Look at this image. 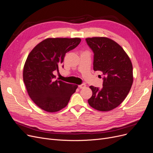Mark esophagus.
<instances>
[{"label":"esophagus","instance_id":"esophagus-1","mask_svg":"<svg viewBox=\"0 0 153 153\" xmlns=\"http://www.w3.org/2000/svg\"><path fill=\"white\" fill-rule=\"evenodd\" d=\"M85 87H86V85H85V84H82V85H78V87L80 88H83Z\"/></svg>","mask_w":153,"mask_h":153}]
</instances>
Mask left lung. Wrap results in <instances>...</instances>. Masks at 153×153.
I'll use <instances>...</instances> for the list:
<instances>
[{"instance_id": "8db88e82", "label": "left lung", "mask_w": 153, "mask_h": 153, "mask_svg": "<svg viewBox=\"0 0 153 153\" xmlns=\"http://www.w3.org/2000/svg\"><path fill=\"white\" fill-rule=\"evenodd\" d=\"M94 53V70L101 71L103 87L90 88L92 96L89 105L99 111H110L118 107L129 94L133 83L131 61L118 43L105 37L85 39Z\"/></svg>"}]
</instances>
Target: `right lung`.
Instances as JSON below:
<instances>
[{
    "mask_svg": "<svg viewBox=\"0 0 153 153\" xmlns=\"http://www.w3.org/2000/svg\"><path fill=\"white\" fill-rule=\"evenodd\" d=\"M81 39L47 38L30 52L24 64L23 80L30 99L48 112L65 108L78 85L54 80L53 71L63 62L65 54L75 48Z\"/></svg>",
    "mask_w": 153,
    "mask_h": 153,
    "instance_id": "right-lung-1",
    "label": "right lung"
}]
</instances>
